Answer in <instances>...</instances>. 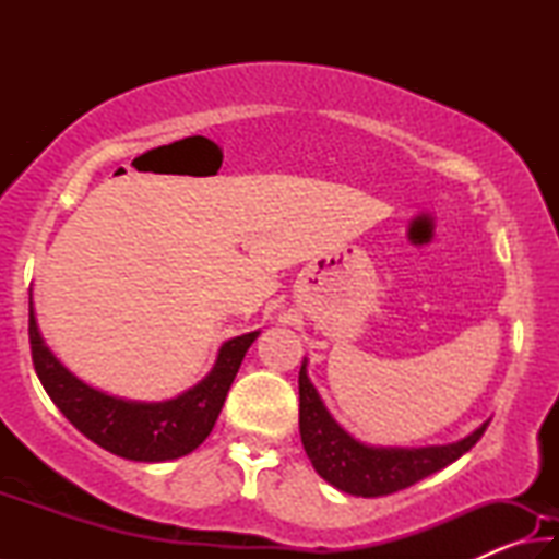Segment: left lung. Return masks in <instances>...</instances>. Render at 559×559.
<instances>
[{
	"label": "left lung",
	"instance_id": "8db88e82",
	"mask_svg": "<svg viewBox=\"0 0 559 559\" xmlns=\"http://www.w3.org/2000/svg\"><path fill=\"white\" fill-rule=\"evenodd\" d=\"M298 394L302 449H306L320 476L349 496L377 498L409 488L416 480L427 478L461 459L463 453L476 447V441L488 429L486 421L471 437L449 443V447L374 449L355 441L345 429H340V424L320 402L316 386L310 384L306 362H302L298 374Z\"/></svg>",
	"mask_w": 559,
	"mask_h": 559
}]
</instances>
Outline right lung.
I'll list each match as a JSON object with an SVG mask.
<instances>
[{
	"mask_svg": "<svg viewBox=\"0 0 559 559\" xmlns=\"http://www.w3.org/2000/svg\"><path fill=\"white\" fill-rule=\"evenodd\" d=\"M257 337L259 333H249L224 343L214 370L177 400L157 404L126 402L83 384L51 355L36 328L29 293L32 359L46 394L83 437L130 461H169L200 447L214 429L246 349Z\"/></svg>",
	"mask_w": 559,
	"mask_h": 559,
	"instance_id": "right-lung-1",
	"label": "right lung"
}]
</instances>
